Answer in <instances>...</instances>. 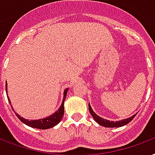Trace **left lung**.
<instances>
[{"label": "left lung", "instance_id": "1", "mask_svg": "<svg viewBox=\"0 0 155 155\" xmlns=\"http://www.w3.org/2000/svg\"><path fill=\"white\" fill-rule=\"evenodd\" d=\"M89 111H90V113L91 114V116H93V118L94 119V120L96 121L97 123L99 124L102 126L107 127V128H114V127L124 126V125H125L127 124H129L136 116V115H134V116L129 117V118L124 119V120H122L116 121L115 122V121H110L107 120H105V119H103L100 116H98V115H96L94 112V111L92 110V107H91L90 104H89Z\"/></svg>", "mask_w": 155, "mask_h": 155}]
</instances>
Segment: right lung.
I'll return each mask as SVG.
<instances>
[{
	"label": "right lung",
	"mask_w": 155,
	"mask_h": 155,
	"mask_svg": "<svg viewBox=\"0 0 155 155\" xmlns=\"http://www.w3.org/2000/svg\"><path fill=\"white\" fill-rule=\"evenodd\" d=\"M5 90H6L7 92V84L5 85ZM69 89L67 88L64 92V99H63V101H62V104H61V106L60 107V108L58 109V111H56L54 114H52L51 116H48V117H46L44 119H41V120H26V119L22 118L21 116H19L18 114H16V116H18V118L23 122L24 124H26V125H28L30 127H32V128H35V129H50L51 127H54L55 125H56L61 120V119L64 116V102L65 100V98H66L67 91H68ZM8 100L10 103V100H9V97H8Z\"/></svg>",
	"instance_id": "obj_1"
}]
</instances>
